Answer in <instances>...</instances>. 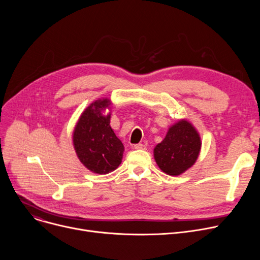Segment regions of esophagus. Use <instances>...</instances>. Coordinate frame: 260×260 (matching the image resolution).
<instances>
[{
    "mask_svg": "<svg viewBox=\"0 0 260 260\" xmlns=\"http://www.w3.org/2000/svg\"><path fill=\"white\" fill-rule=\"evenodd\" d=\"M134 148H135V149H145L146 147H145V145L139 143V144H135V145H134Z\"/></svg>",
    "mask_w": 260,
    "mask_h": 260,
    "instance_id": "obj_1",
    "label": "esophagus"
}]
</instances>
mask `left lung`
<instances>
[{
  "instance_id": "1",
  "label": "left lung",
  "mask_w": 260,
  "mask_h": 260,
  "mask_svg": "<svg viewBox=\"0 0 260 260\" xmlns=\"http://www.w3.org/2000/svg\"><path fill=\"white\" fill-rule=\"evenodd\" d=\"M201 144L196 127L186 119H180L170 126L165 139L155 146L154 158L163 173L179 176L195 165Z\"/></svg>"
}]
</instances>
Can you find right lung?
Segmentation results:
<instances>
[{"label":"right lung","instance_id":"1","mask_svg":"<svg viewBox=\"0 0 260 260\" xmlns=\"http://www.w3.org/2000/svg\"><path fill=\"white\" fill-rule=\"evenodd\" d=\"M111 105L108 98L90 103L81 114L73 133V144L80 162L94 174L115 171L124 153V145L111 127Z\"/></svg>","mask_w":260,"mask_h":260}]
</instances>
